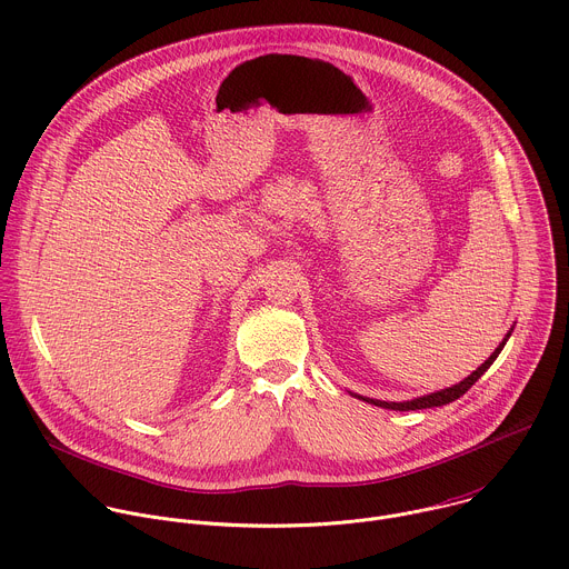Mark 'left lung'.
<instances>
[{
    "mask_svg": "<svg viewBox=\"0 0 569 569\" xmlns=\"http://www.w3.org/2000/svg\"><path fill=\"white\" fill-rule=\"evenodd\" d=\"M513 330V328H511ZM511 330L507 332V337L502 339V343L489 355V359H485V363H480L469 377H465V380L460 382V385H453V387H449V389H442V391H438V393H431V396H422V398H416V400H411V402H382V400H372V398H361V396H355V398H359V400H363V402H368V405H375V407H382V409H391V411H418V409H433V407H445V405H449V402H456L460 396H465L478 380L480 377L485 375V370L496 361V357L500 355V350L505 348V343H507V339H509V335H511Z\"/></svg>",
    "mask_w": 569,
    "mask_h": 569,
    "instance_id": "8db88e82",
    "label": "left lung"
}]
</instances>
